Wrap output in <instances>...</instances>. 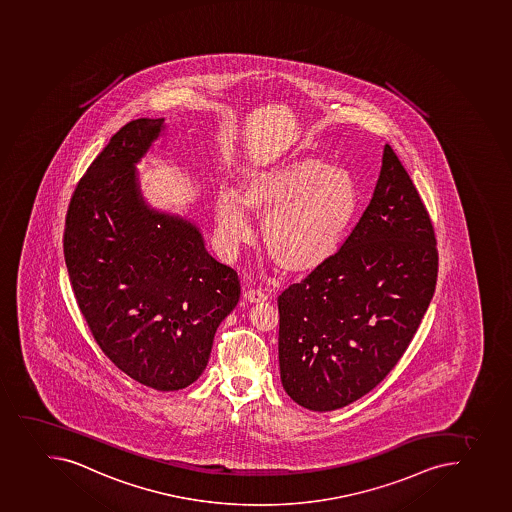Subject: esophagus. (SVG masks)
<instances>
[{"mask_svg": "<svg viewBox=\"0 0 512 512\" xmlns=\"http://www.w3.org/2000/svg\"><path fill=\"white\" fill-rule=\"evenodd\" d=\"M245 300L249 303L267 302V295L262 290H247L244 295Z\"/></svg>", "mask_w": 512, "mask_h": 512, "instance_id": "obj_1", "label": "esophagus"}]
</instances>
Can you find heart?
Segmentation results:
<instances>
[{
	"instance_id": "obj_1",
	"label": "heart",
	"mask_w": 512,
	"mask_h": 512,
	"mask_svg": "<svg viewBox=\"0 0 512 512\" xmlns=\"http://www.w3.org/2000/svg\"><path fill=\"white\" fill-rule=\"evenodd\" d=\"M353 172L327 157L303 154L250 169L240 192L222 189L215 199V227L225 250L249 240L250 214L263 219V249L293 275L312 273L335 257L360 212Z\"/></svg>"
}]
</instances>
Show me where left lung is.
Masks as SVG:
<instances>
[{
	"instance_id": "obj_1",
	"label": "left lung",
	"mask_w": 512,
	"mask_h": 512,
	"mask_svg": "<svg viewBox=\"0 0 512 512\" xmlns=\"http://www.w3.org/2000/svg\"><path fill=\"white\" fill-rule=\"evenodd\" d=\"M436 277L428 210L386 144L373 197L345 244L278 297L283 390L320 413L370 393L413 340Z\"/></svg>"
}]
</instances>
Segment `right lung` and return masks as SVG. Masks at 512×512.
<instances>
[{"instance_id":"right-lung-1","label":"right lung","mask_w":512,"mask_h":512,"mask_svg":"<svg viewBox=\"0 0 512 512\" xmlns=\"http://www.w3.org/2000/svg\"><path fill=\"white\" fill-rule=\"evenodd\" d=\"M164 129V117H141L111 137L74 190L63 242L74 297L104 355L141 385L176 391L205 370L240 282L192 220L142 197L136 166Z\"/></svg>"}]
</instances>
